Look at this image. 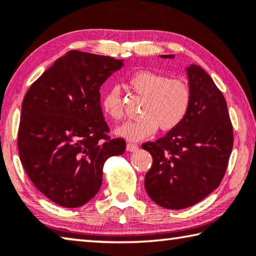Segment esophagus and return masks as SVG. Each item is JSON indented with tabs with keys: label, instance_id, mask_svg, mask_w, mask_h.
<instances>
[{
	"label": "esophagus",
	"instance_id": "34e87169",
	"mask_svg": "<svg viewBox=\"0 0 256 256\" xmlns=\"http://www.w3.org/2000/svg\"><path fill=\"white\" fill-rule=\"evenodd\" d=\"M138 148H139V147H138V144H131V142H128V144H126V150H128V152H136V150H138Z\"/></svg>",
	"mask_w": 256,
	"mask_h": 256
}]
</instances>
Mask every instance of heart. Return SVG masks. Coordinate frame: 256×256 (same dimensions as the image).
<instances>
[{
  "mask_svg": "<svg viewBox=\"0 0 256 256\" xmlns=\"http://www.w3.org/2000/svg\"><path fill=\"white\" fill-rule=\"evenodd\" d=\"M128 85L144 96L141 117L128 120L116 128V133L128 140L136 141L152 134L157 126L168 131L179 125L190 106V88L184 82L152 70H138L128 77ZM104 112L114 120L123 118V107L118 88L114 86L101 96Z\"/></svg>",
  "mask_w": 256,
  "mask_h": 256,
  "instance_id": "b5f03b06",
  "label": "heart"
}]
</instances>
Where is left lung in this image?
<instances>
[{"label":"left lung","instance_id":"8db88e82","mask_svg":"<svg viewBox=\"0 0 256 256\" xmlns=\"http://www.w3.org/2000/svg\"><path fill=\"white\" fill-rule=\"evenodd\" d=\"M186 70L192 99L184 118L155 142L142 144L152 156L144 188L157 205L168 210L189 208L216 190L234 144L222 92L200 66L190 64Z\"/></svg>","mask_w":256,"mask_h":256}]
</instances>
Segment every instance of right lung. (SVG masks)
<instances>
[{
	"label": "right lung",
	"mask_w": 256,
	"mask_h": 256,
	"mask_svg": "<svg viewBox=\"0 0 256 256\" xmlns=\"http://www.w3.org/2000/svg\"><path fill=\"white\" fill-rule=\"evenodd\" d=\"M124 60L72 50L56 59L27 91L22 104L18 149L27 176L44 196L80 208L98 194L104 163L125 152L110 139L100 88Z\"/></svg>",
	"instance_id": "add662e5"
}]
</instances>
